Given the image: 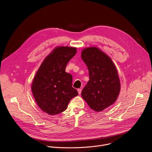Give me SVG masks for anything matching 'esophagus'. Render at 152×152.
<instances>
[{
	"label": "esophagus",
	"instance_id": "esophagus-1",
	"mask_svg": "<svg viewBox=\"0 0 152 152\" xmlns=\"http://www.w3.org/2000/svg\"><path fill=\"white\" fill-rule=\"evenodd\" d=\"M77 91H78L79 94H80L81 92H82V89H77Z\"/></svg>",
	"mask_w": 152,
	"mask_h": 152
}]
</instances>
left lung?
<instances>
[{
  "label": "left lung",
  "instance_id": "8db88e82",
  "mask_svg": "<svg viewBox=\"0 0 152 152\" xmlns=\"http://www.w3.org/2000/svg\"><path fill=\"white\" fill-rule=\"evenodd\" d=\"M81 57L88 67L89 80L82 91V96L95 112L112 105L121 89L117 70L112 60L96 47L84 49Z\"/></svg>",
  "mask_w": 152,
  "mask_h": 152
}]
</instances>
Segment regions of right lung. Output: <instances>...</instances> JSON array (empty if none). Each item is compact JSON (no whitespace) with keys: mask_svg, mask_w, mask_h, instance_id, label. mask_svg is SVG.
I'll return each instance as SVG.
<instances>
[{"mask_svg":"<svg viewBox=\"0 0 152 152\" xmlns=\"http://www.w3.org/2000/svg\"><path fill=\"white\" fill-rule=\"evenodd\" d=\"M76 53V48H56L45 58L34 77L33 95L40 109L49 115L66 110L71 99L78 95L72 87V76L65 72Z\"/></svg>","mask_w":152,"mask_h":152,"instance_id":"1","label":"right lung"}]
</instances>
